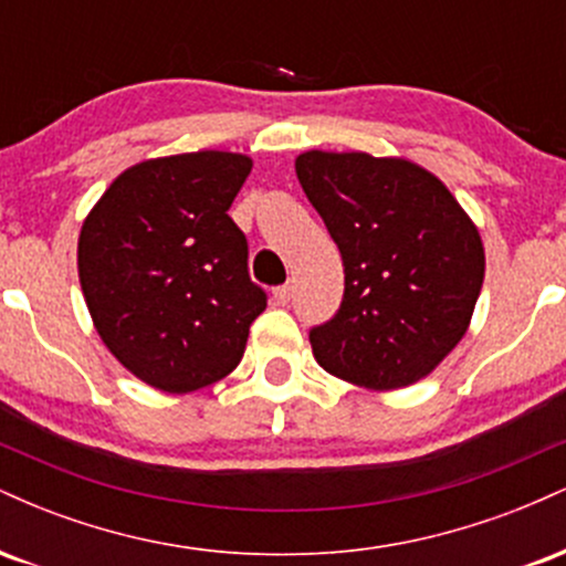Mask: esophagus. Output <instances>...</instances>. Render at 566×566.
I'll return each instance as SVG.
<instances>
[{"label":"esophagus","mask_w":566,"mask_h":566,"mask_svg":"<svg viewBox=\"0 0 566 566\" xmlns=\"http://www.w3.org/2000/svg\"><path fill=\"white\" fill-rule=\"evenodd\" d=\"M290 297H292V284H282V287L274 290V301L279 305H287Z\"/></svg>","instance_id":"esophagus-1"}]
</instances>
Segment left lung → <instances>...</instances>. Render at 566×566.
<instances>
[{"mask_svg": "<svg viewBox=\"0 0 566 566\" xmlns=\"http://www.w3.org/2000/svg\"><path fill=\"white\" fill-rule=\"evenodd\" d=\"M295 172L346 274L337 314L308 333L316 361L373 391L426 378L465 335L482 292L476 226L407 159L305 151Z\"/></svg>", "mask_w": 566, "mask_h": 566, "instance_id": "8db88e82", "label": "left lung"}]
</instances>
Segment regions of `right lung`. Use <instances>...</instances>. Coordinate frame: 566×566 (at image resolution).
<instances>
[{
	"instance_id": "add662e5",
	"label": "right lung",
	"mask_w": 566,
	"mask_h": 566,
	"mask_svg": "<svg viewBox=\"0 0 566 566\" xmlns=\"http://www.w3.org/2000/svg\"><path fill=\"white\" fill-rule=\"evenodd\" d=\"M250 170V157L229 151L140 161L84 220L80 282L97 335L159 391L226 378L269 301L229 216Z\"/></svg>"
}]
</instances>
